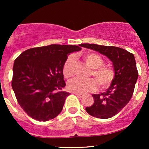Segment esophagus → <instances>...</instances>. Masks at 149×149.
<instances>
[{
	"label": "esophagus",
	"mask_w": 149,
	"mask_h": 149,
	"mask_svg": "<svg viewBox=\"0 0 149 149\" xmlns=\"http://www.w3.org/2000/svg\"><path fill=\"white\" fill-rule=\"evenodd\" d=\"M75 95H76V96H78V97H83V94H80V93H75Z\"/></svg>",
	"instance_id": "obj_1"
}]
</instances>
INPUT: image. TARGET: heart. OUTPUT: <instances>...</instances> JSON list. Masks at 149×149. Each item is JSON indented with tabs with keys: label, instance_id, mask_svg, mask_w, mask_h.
Wrapping results in <instances>:
<instances>
[{
	"label": "heart",
	"instance_id": "b5f03b06",
	"mask_svg": "<svg viewBox=\"0 0 149 149\" xmlns=\"http://www.w3.org/2000/svg\"><path fill=\"white\" fill-rule=\"evenodd\" d=\"M86 64L92 68L89 76H94V78H88L87 80H81L75 78L68 83L67 89L71 92L76 93H86L88 92L95 91L98 88V83L102 90L107 89L111 84L115 72L111 67L104 66V59L96 53L90 52L83 56ZM75 58L70 55L66 59L63 65L62 73L66 79H69L74 73Z\"/></svg>",
	"mask_w": 149,
	"mask_h": 149
}]
</instances>
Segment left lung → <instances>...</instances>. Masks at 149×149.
Returning <instances> with one entry per match:
<instances>
[{
	"instance_id": "left-lung-1",
	"label": "left lung",
	"mask_w": 149,
	"mask_h": 149,
	"mask_svg": "<svg viewBox=\"0 0 149 149\" xmlns=\"http://www.w3.org/2000/svg\"><path fill=\"white\" fill-rule=\"evenodd\" d=\"M81 47L93 49L112 62L115 76L105 92L94 94V104L86 107V111L97 118H110L122 110L130 100L138 78L134 54L113 46L83 43Z\"/></svg>"
}]
</instances>
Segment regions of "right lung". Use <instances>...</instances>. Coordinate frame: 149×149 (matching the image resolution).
Returning a JSON list of instances; mask_svg holds the SVG:
<instances>
[{
  "label": "right lung",
  "instance_id": "1",
  "mask_svg": "<svg viewBox=\"0 0 149 149\" xmlns=\"http://www.w3.org/2000/svg\"><path fill=\"white\" fill-rule=\"evenodd\" d=\"M80 46V45H79ZM77 45H49L31 48L15 59L12 88L19 104L32 118L47 121L60 113L69 92L62 67Z\"/></svg>",
  "mask_w": 149,
  "mask_h": 149
}]
</instances>
